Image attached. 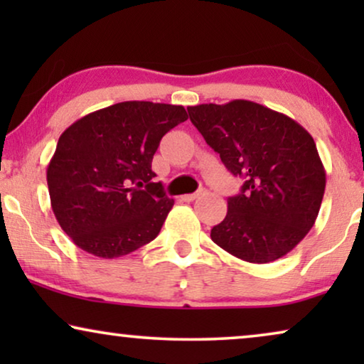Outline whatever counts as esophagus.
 Listing matches in <instances>:
<instances>
[{
  "instance_id": "1",
  "label": "esophagus",
  "mask_w": 364,
  "mask_h": 364,
  "mask_svg": "<svg viewBox=\"0 0 364 364\" xmlns=\"http://www.w3.org/2000/svg\"><path fill=\"white\" fill-rule=\"evenodd\" d=\"M203 192H205V191H198L196 193H187V196H182V200L183 202H192V200H196V198L200 197Z\"/></svg>"
}]
</instances>
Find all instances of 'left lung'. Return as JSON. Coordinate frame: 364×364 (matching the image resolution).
I'll return each mask as SVG.
<instances>
[{"label":"left lung","instance_id":"8db88e82","mask_svg":"<svg viewBox=\"0 0 364 364\" xmlns=\"http://www.w3.org/2000/svg\"><path fill=\"white\" fill-rule=\"evenodd\" d=\"M193 126L233 176L245 178L212 228L218 247L250 263L275 262L300 243L320 212L326 172L305 127L235 99L187 107Z\"/></svg>","mask_w":364,"mask_h":364}]
</instances>
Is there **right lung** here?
Returning a JSON list of instances; mask_svg holds the SVG:
<instances>
[{
	"label": "right lung",
	"instance_id": "1",
	"mask_svg": "<svg viewBox=\"0 0 364 364\" xmlns=\"http://www.w3.org/2000/svg\"><path fill=\"white\" fill-rule=\"evenodd\" d=\"M187 119L183 106L126 101L61 134L46 178L54 215L74 245L117 258L159 235L173 198L152 182V159L161 139Z\"/></svg>",
	"mask_w": 364,
	"mask_h": 364
}]
</instances>
